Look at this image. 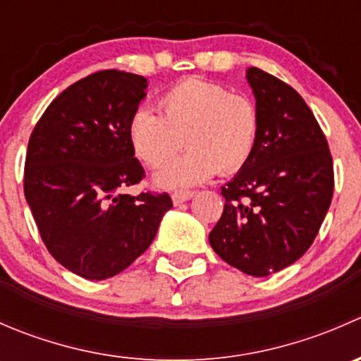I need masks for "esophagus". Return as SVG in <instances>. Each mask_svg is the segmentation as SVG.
<instances>
[{
	"label": "esophagus",
	"instance_id": "esophagus-1",
	"mask_svg": "<svg viewBox=\"0 0 361 361\" xmlns=\"http://www.w3.org/2000/svg\"><path fill=\"white\" fill-rule=\"evenodd\" d=\"M194 195H195L194 190H176V192H173V202L181 204V202L188 201V199H192Z\"/></svg>",
	"mask_w": 361,
	"mask_h": 361
}]
</instances>
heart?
Instances as JSON below:
<instances>
[{
	"label": "heart",
	"instance_id": "1",
	"mask_svg": "<svg viewBox=\"0 0 361 361\" xmlns=\"http://www.w3.org/2000/svg\"><path fill=\"white\" fill-rule=\"evenodd\" d=\"M159 113L137 110L129 122L136 155L148 167L166 166L183 145L185 157L159 173L166 187H185L214 173L234 174L250 162L260 136V110L224 83L185 78L160 94Z\"/></svg>",
	"mask_w": 361,
	"mask_h": 361
}]
</instances>
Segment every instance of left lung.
Returning <instances> with one entry per match:
<instances>
[{
    "label": "left lung",
    "mask_w": 361,
    "mask_h": 361,
    "mask_svg": "<svg viewBox=\"0 0 361 361\" xmlns=\"http://www.w3.org/2000/svg\"><path fill=\"white\" fill-rule=\"evenodd\" d=\"M248 82L260 110L250 162L221 187L224 214L209 234L228 265L264 278L297 262L318 235L334 195L329 141L300 94L258 68Z\"/></svg>",
    "instance_id": "obj_1"
}]
</instances>
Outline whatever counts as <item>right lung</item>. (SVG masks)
I'll list each match as a JSON object with an SVG mask.
<instances>
[{"label":"right lung","mask_w":361,"mask_h":361,"mask_svg":"<svg viewBox=\"0 0 361 361\" xmlns=\"http://www.w3.org/2000/svg\"><path fill=\"white\" fill-rule=\"evenodd\" d=\"M145 89L140 75L92 73L49 104L29 137L25 201L49 253L85 279L129 267L173 207L167 192H123L145 178L129 137Z\"/></svg>","instance_id":"add662e5"}]
</instances>
